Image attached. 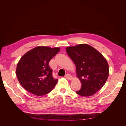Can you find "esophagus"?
Wrapping results in <instances>:
<instances>
[{
	"label": "esophagus",
	"instance_id": "1",
	"mask_svg": "<svg viewBox=\"0 0 126 126\" xmlns=\"http://www.w3.org/2000/svg\"><path fill=\"white\" fill-rule=\"evenodd\" d=\"M65 77L67 79H68V80H71V79L72 78V76L69 75V74H67L66 76H65Z\"/></svg>",
	"mask_w": 126,
	"mask_h": 126
}]
</instances>
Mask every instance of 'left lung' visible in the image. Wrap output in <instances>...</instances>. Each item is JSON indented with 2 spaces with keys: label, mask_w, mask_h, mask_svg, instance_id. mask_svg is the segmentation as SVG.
Segmentation results:
<instances>
[{
  "label": "left lung",
  "mask_w": 126,
  "mask_h": 126,
  "mask_svg": "<svg viewBox=\"0 0 126 126\" xmlns=\"http://www.w3.org/2000/svg\"><path fill=\"white\" fill-rule=\"evenodd\" d=\"M66 52L76 67L77 77L81 83L76 91L80 96H92L104 86L109 76L106 59L96 49L87 44L68 47Z\"/></svg>",
  "instance_id": "1"
}]
</instances>
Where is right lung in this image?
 <instances>
[{"label": "right lung", "instance_id": "1", "mask_svg": "<svg viewBox=\"0 0 126 126\" xmlns=\"http://www.w3.org/2000/svg\"><path fill=\"white\" fill-rule=\"evenodd\" d=\"M60 48L39 46L26 52L17 64L16 75L20 85L28 92L38 96L53 89L58 79L52 77L49 63Z\"/></svg>", "mask_w": 126, "mask_h": 126}]
</instances>
